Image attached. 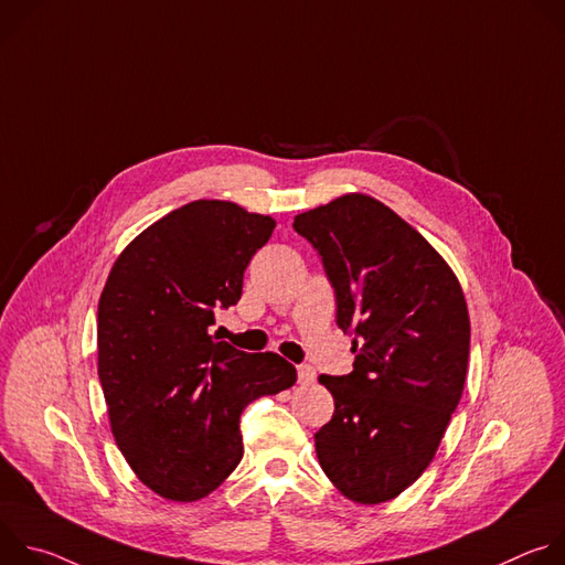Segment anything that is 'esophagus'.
<instances>
[{
	"label": "esophagus",
	"instance_id": "1",
	"mask_svg": "<svg viewBox=\"0 0 565 565\" xmlns=\"http://www.w3.org/2000/svg\"><path fill=\"white\" fill-rule=\"evenodd\" d=\"M315 377H317V375H315V369H312L310 364H299V366H297V380H299V384H303V386H306V384H312Z\"/></svg>",
	"mask_w": 565,
	"mask_h": 565
}]
</instances>
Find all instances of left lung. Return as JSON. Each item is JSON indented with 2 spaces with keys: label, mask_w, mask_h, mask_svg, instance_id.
<instances>
[{
  "label": "left lung",
  "mask_w": 565,
  "mask_h": 565,
  "mask_svg": "<svg viewBox=\"0 0 565 565\" xmlns=\"http://www.w3.org/2000/svg\"><path fill=\"white\" fill-rule=\"evenodd\" d=\"M335 290L353 371L319 375L335 414L315 434L333 486L375 505L431 462L456 412L469 360V315L445 259L384 203L347 194L295 216Z\"/></svg>",
  "instance_id": "1"
}]
</instances>
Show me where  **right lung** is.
<instances>
[{
    "instance_id": "add662e5",
    "label": "right lung",
    "mask_w": 565,
    "mask_h": 565,
    "mask_svg": "<svg viewBox=\"0 0 565 565\" xmlns=\"http://www.w3.org/2000/svg\"><path fill=\"white\" fill-rule=\"evenodd\" d=\"M275 221L227 201L188 203L140 232L98 301V375L114 438L149 490L170 501L214 492L244 456L238 420L297 371L210 335L241 299Z\"/></svg>"
}]
</instances>
